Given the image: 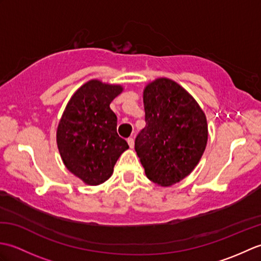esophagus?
I'll list each match as a JSON object with an SVG mask.
<instances>
[{"mask_svg":"<svg viewBox=\"0 0 261 261\" xmlns=\"http://www.w3.org/2000/svg\"><path fill=\"white\" fill-rule=\"evenodd\" d=\"M127 145L130 146V148H134V146H135V139H134V138H129V139H127Z\"/></svg>","mask_w":261,"mask_h":261,"instance_id":"esophagus-1","label":"esophagus"}]
</instances>
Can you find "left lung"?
<instances>
[{
    "label": "left lung",
    "instance_id": "1",
    "mask_svg": "<svg viewBox=\"0 0 261 261\" xmlns=\"http://www.w3.org/2000/svg\"><path fill=\"white\" fill-rule=\"evenodd\" d=\"M146 126L135 149L147 177L170 186L191 174L207 142V123L197 102L176 82L158 79L143 91Z\"/></svg>",
    "mask_w": 261,
    "mask_h": 261
}]
</instances>
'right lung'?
I'll use <instances>...</instances> for the list:
<instances>
[{
	"mask_svg": "<svg viewBox=\"0 0 261 261\" xmlns=\"http://www.w3.org/2000/svg\"><path fill=\"white\" fill-rule=\"evenodd\" d=\"M120 85L93 80L71 96L57 129V145L66 167L88 185L108 180L127 142L116 132V115L110 104Z\"/></svg>",
	"mask_w": 261,
	"mask_h": 261,
	"instance_id": "1",
	"label": "right lung"
}]
</instances>
